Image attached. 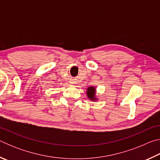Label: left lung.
<instances>
[{
  "mask_svg": "<svg viewBox=\"0 0 160 160\" xmlns=\"http://www.w3.org/2000/svg\"><path fill=\"white\" fill-rule=\"evenodd\" d=\"M96 93H97V90H96L95 87L90 86L87 88V91H86L87 97H88L90 100H91L92 102L98 101V98L97 97Z\"/></svg>",
  "mask_w": 160,
  "mask_h": 160,
  "instance_id": "1",
  "label": "left lung"
}]
</instances>
